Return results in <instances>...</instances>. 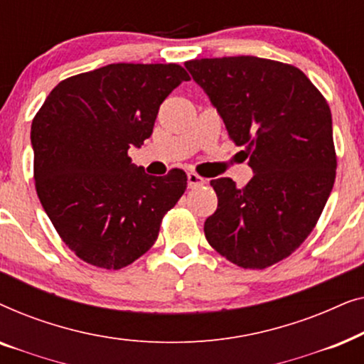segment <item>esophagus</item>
Masks as SVG:
<instances>
[{
	"label": "esophagus",
	"mask_w": 364,
	"mask_h": 364,
	"mask_svg": "<svg viewBox=\"0 0 364 364\" xmlns=\"http://www.w3.org/2000/svg\"><path fill=\"white\" fill-rule=\"evenodd\" d=\"M203 183H205V178L200 177V176H198V173H196V172H191V173H188V176H187V186H188V188L200 187V186H203Z\"/></svg>",
	"instance_id": "esophagus-1"
}]
</instances>
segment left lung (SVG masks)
Segmentation results:
<instances>
[{
    "label": "left lung",
    "instance_id": "8db88e82",
    "mask_svg": "<svg viewBox=\"0 0 364 364\" xmlns=\"http://www.w3.org/2000/svg\"><path fill=\"white\" fill-rule=\"evenodd\" d=\"M186 68L255 172L242 188L210 181L218 205L203 225L207 242L237 267L275 265L310 235L335 183L330 106L305 73L273 59L203 58Z\"/></svg>",
    "mask_w": 364,
    "mask_h": 364
}]
</instances>
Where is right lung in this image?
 <instances>
[{"label": "right lung", "instance_id": "right-lung-1", "mask_svg": "<svg viewBox=\"0 0 364 364\" xmlns=\"http://www.w3.org/2000/svg\"><path fill=\"white\" fill-rule=\"evenodd\" d=\"M188 79L173 63L109 64L64 79L34 116L38 197L82 262L106 270L131 265L186 192L182 168L149 176L127 151L151 137L164 99Z\"/></svg>", "mask_w": 364, "mask_h": 364}]
</instances>
